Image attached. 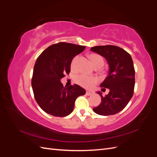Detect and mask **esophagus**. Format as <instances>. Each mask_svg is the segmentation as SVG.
Segmentation results:
<instances>
[{
    "label": "esophagus",
    "instance_id": "obj_1",
    "mask_svg": "<svg viewBox=\"0 0 157 157\" xmlns=\"http://www.w3.org/2000/svg\"><path fill=\"white\" fill-rule=\"evenodd\" d=\"M86 96H91V95H92V93L89 92V91H86Z\"/></svg>",
    "mask_w": 157,
    "mask_h": 157
}]
</instances>
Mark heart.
Wrapping results in <instances>:
<instances>
[{
	"mask_svg": "<svg viewBox=\"0 0 157 157\" xmlns=\"http://www.w3.org/2000/svg\"><path fill=\"white\" fill-rule=\"evenodd\" d=\"M90 59L92 60V63L96 68H100L104 65V59L100 55L97 54H91L89 56ZM78 59V56H77L73 59L71 62V67L75 69L76 64ZM98 78L94 77H88L85 75H80L77 76L75 78V82L80 86L86 88H90L93 86V85L98 82Z\"/></svg>",
	"mask_w": 157,
	"mask_h": 157,
	"instance_id": "b5f03b06",
	"label": "heart"
}]
</instances>
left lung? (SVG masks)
Segmentation results:
<instances>
[{"label": "left lung", "instance_id": "obj_1", "mask_svg": "<svg viewBox=\"0 0 157 157\" xmlns=\"http://www.w3.org/2000/svg\"><path fill=\"white\" fill-rule=\"evenodd\" d=\"M92 52L103 56L109 65L108 76L100 84L102 90L108 88L109 92L103 96L101 103L93 111L99 115H115L121 111L134 94L135 69L129 53L120 47L113 45L94 46Z\"/></svg>", "mask_w": 157, "mask_h": 157}]
</instances>
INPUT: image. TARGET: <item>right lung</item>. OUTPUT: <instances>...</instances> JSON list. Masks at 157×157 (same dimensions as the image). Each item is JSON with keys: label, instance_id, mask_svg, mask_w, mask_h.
Listing matches in <instances>:
<instances>
[{"label": "right lung", "instance_id": "1", "mask_svg": "<svg viewBox=\"0 0 157 157\" xmlns=\"http://www.w3.org/2000/svg\"><path fill=\"white\" fill-rule=\"evenodd\" d=\"M85 48L61 42L48 47L37 58L31 85L35 100L46 113L54 117L67 116L73 111L76 99L86 94L77 84L67 88L60 82L70 73L73 58Z\"/></svg>", "mask_w": 157, "mask_h": 157}]
</instances>
